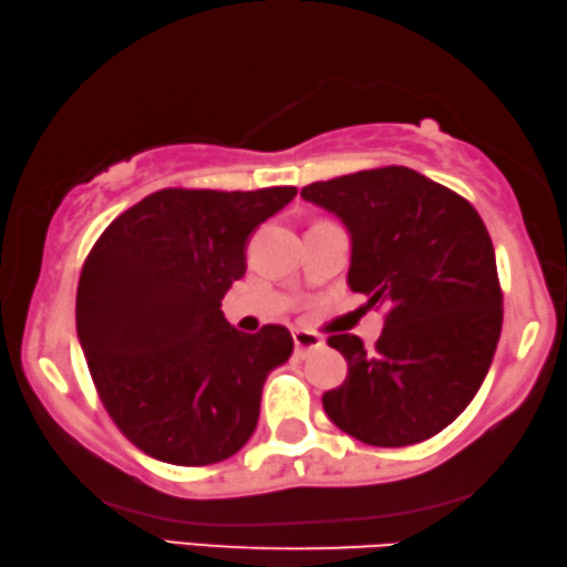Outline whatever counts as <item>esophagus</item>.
Instances as JSON below:
<instances>
[{
	"mask_svg": "<svg viewBox=\"0 0 567 567\" xmlns=\"http://www.w3.org/2000/svg\"><path fill=\"white\" fill-rule=\"evenodd\" d=\"M293 347H296V351H299V354H306V351L323 347V339L319 337V333L299 329V331H293Z\"/></svg>",
	"mask_w": 567,
	"mask_h": 567,
	"instance_id": "1",
	"label": "esophagus"
}]
</instances>
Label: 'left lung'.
<instances>
[{
  "label": "left lung",
  "mask_w": 567,
  "mask_h": 567,
  "mask_svg": "<svg viewBox=\"0 0 567 567\" xmlns=\"http://www.w3.org/2000/svg\"><path fill=\"white\" fill-rule=\"evenodd\" d=\"M301 198L341 218L351 291L386 306L371 351L354 333L329 337L349 371L323 394V410L374 447L434 437L475 399L503 331L485 223L457 193L404 165L311 183Z\"/></svg>",
  "instance_id": "8db88e82"
}]
</instances>
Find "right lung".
<instances>
[{
  "instance_id": "1",
  "label": "right lung",
  "mask_w": 567,
  "mask_h": 567,
  "mask_svg": "<svg viewBox=\"0 0 567 567\" xmlns=\"http://www.w3.org/2000/svg\"><path fill=\"white\" fill-rule=\"evenodd\" d=\"M296 196L163 188L102 230L78 284V339L117 430L151 457L200 467L250 440L271 369L293 351L286 327H230L226 291L246 246Z\"/></svg>"
}]
</instances>
